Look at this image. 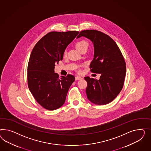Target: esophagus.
Segmentation results:
<instances>
[{
    "label": "esophagus",
    "mask_w": 151,
    "mask_h": 151,
    "mask_svg": "<svg viewBox=\"0 0 151 151\" xmlns=\"http://www.w3.org/2000/svg\"><path fill=\"white\" fill-rule=\"evenodd\" d=\"M82 78L81 77H80V76H76V78H75V79L76 80H81L82 79Z\"/></svg>",
    "instance_id": "esophagus-1"
}]
</instances>
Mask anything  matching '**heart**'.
<instances>
[{
    "label": "heart",
    "mask_w": 151,
    "mask_h": 151,
    "mask_svg": "<svg viewBox=\"0 0 151 151\" xmlns=\"http://www.w3.org/2000/svg\"><path fill=\"white\" fill-rule=\"evenodd\" d=\"M75 46H76V48H77L78 50L80 51L81 49H83V48H87L88 47V43L86 41L80 40V41H78L76 43ZM66 55H67V53H66V52L65 51L63 53L64 57H66Z\"/></svg>",
    "instance_id": "heart-1"
}]
</instances>
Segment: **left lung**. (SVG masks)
<instances>
[{
	"mask_svg": "<svg viewBox=\"0 0 151 151\" xmlns=\"http://www.w3.org/2000/svg\"><path fill=\"white\" fill-rule=\"evenodd\" d=\"M86 37L94 45V58L91 71L101 75L99 80L85 78L86 93L90 102L105 105L113 101L122 88L126 74V64L122 53L114 40L97 30L82 31L77 37Z\"/></svg>",
	"mask_w": 151,
	"mask_h": 151,
	"instance_id": "8db88e82",
	"label": "left lung"
}]
</instances>
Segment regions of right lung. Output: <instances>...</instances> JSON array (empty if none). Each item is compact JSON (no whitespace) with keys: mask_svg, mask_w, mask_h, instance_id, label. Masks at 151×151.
I'll return each instance as SVG.
<instances>
[{"mask_svg":"<svg viewBox=\"0 0 151 151\" xmlns=\"http://www.w3.org/2000/svg\"><path fill=\"white\" fill-rule=\"evenodd\" d=\"M79 32H50L34 47L27 67L29 90L41 106L53 110L65 103L70 87L75 78L68 74L59 78L54 73L56 64L62 60L67 46Z\"/></svg>","mask_w":151,"mask_h":151,"instance_id":"add662e5","label":"right lung"}]
</instances>
